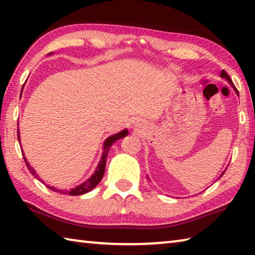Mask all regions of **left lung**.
Segmentation results:
<instances>
[{"label": "left lung", "instance_id": "left-lung-1", "mask_svg": "<svg viewBox=\"0 0 255 255\" xmlns=\"http://www.w3.org/2000/svg\"><path fill=\"white\" fill-rule=\"evenodd\" d=\"M221 77H223V79H226V81L228 82V83H230V84L232 85V88L235 90V92H236L237 94H239V92H237V90H236V88H235V86H234V84H233V82H232V80H231V77L228 76V74H227V73H226L225 71H222V72H221ZM224 173H225V171L223 172L222 175H223ZM222 175H221V176H222ZM221 176H219V178H221ZM147 178H148V176H147Z\"/></svg>", "mask_w": 255, "mask_h": 255}]
</instances>
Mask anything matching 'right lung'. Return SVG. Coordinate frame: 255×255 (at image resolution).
I'll return each mask as SVG.
<instances>
[{
	"instance_id": "1",
	"label": "right lung",
	"mask_w": 255,
	"mask_h": 255,
	"mask_svg": "<svg viewBox=\"0 0 255 255\" xmlns=\"http://www.w3.org/2000/svg\"><path fill=\"white\" fill-rule=\"evenodd\" d=\"M53 53H50L48 55H51ZM128 135V130L127 129H124V130L119 131L117 133H115V135H111L108 138H106L105 143H103V152H102V155H101V158H100V162H99L98 166L96 171H94V173L90 176V178L88 180H85L83 183H81L79 185H76L75 188H72L70 190H65V189H57L53 187V185H49V184H46V187L53 190V191H56V192H59V193H63V195H70V196H81V195H84V193H88L91 191V190H93L94 188L97 187V185L99 184V182H100L101 179L103 178V174H105V170H106V163H107V156H108V153H109L110 150V147L112 146V144L115 143V141H117L118 139H120V138H124L126 137ZM18 140L20 143V131L18 129ZM22 155H23V158H24V162L25 164H27L28 169L30 171V173H31L34 178L40 180L39 176H38V174L36 173V171L33 170V167L30 165L29 162L27 161V158H25L24 154H23V150H22ZM42 183H44V181L40 180ZM45 184V183H44Z\"/></svg>"
}]
</instances>
